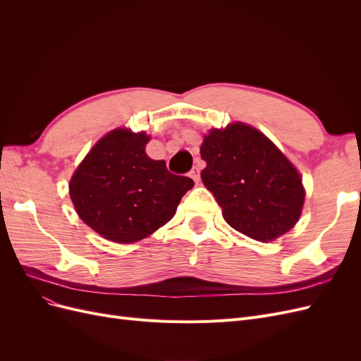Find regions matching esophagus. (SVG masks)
<instances>
[{
  "instance_id": "obj_1",
  "label": "esophagus",
  "mask_w": 361,
  "mask_h": 361,
  "mask_svg": "<svg viewBox=\"0 0 361 361\" xmlns=\"http://www.w3.org/2000/svg\"><path fill=\"white\" fill-rule=\"evenodd\" d=\"M190 176L192 178V180L195 183H199V180H200V170L197 167H192V170L190 171Z\"/></svg>"
}]
</instances>
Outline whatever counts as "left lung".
Listing matches in <instances>:
<instances>
[{
  "label": "left lung",
  "mask_w": 361,
  "mask_h": 361,
  "mask_svg": "<svg viewBox=\"0 0 361 361\" xmlns=\"http://www.w3.org/2000/svg\"><path fill=\"white\" fill-rule=\"evenodd\" d=\"M200 154L204 187L235 231L267 243L298 221L305 195L300 173L257 129L244 123L212 129Z\"/></svg>",
  "instance_id": "1"
}]
</instances>
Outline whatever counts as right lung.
<instances>
[{
    "mask_svg": "<svg viewBox=\"0 0 361 361\" xmlns=\"http://www.w3.org/2000/svg\"><path fill=\"white\" fill-rule=\"evenodd\" d=\"M149 137L128 129L101 138L75 171L71 199L81 220L113 243H135L169 223L191 178L167 170L150 159Z\"/></svg>",
    "mask_w": 361,
    "mask_h": 361,
    "instance_id": "right-lung-1",
    "label": "right lung"
}]
</instances>
